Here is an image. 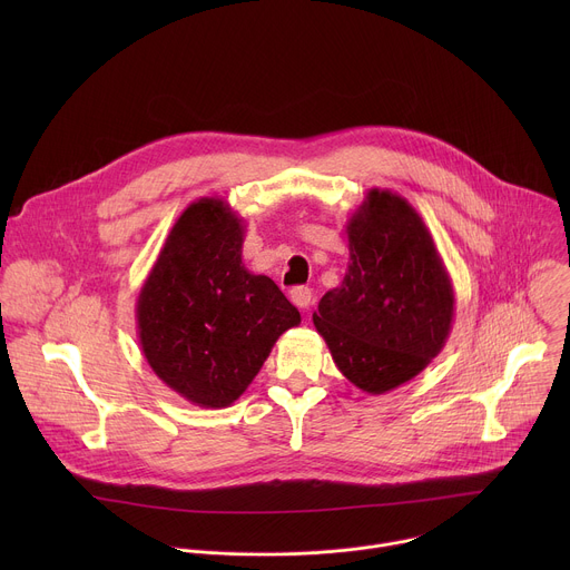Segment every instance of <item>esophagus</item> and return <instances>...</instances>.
Segmentation results:
<instances>
[{
    "instance_id": "1",
    "label": "esophagus",
    "mask_w": 570,
    "mask_h": 570,
    "mask_svg": "<svg viewBox=\"0 0 570 570\" xmlns=\"http://www.w3.org/2000/svg\"><path fill=\"white\" fill-rule=\"evenodd\" d=\"M291 302L297 306V308H311V304H313V293H311V288L308 286H295L293 291H291Z\"/></svg>"
}]
</instances>
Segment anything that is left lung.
<instances>
[{
  "label": "left lung",
  "instance_id": "1",
  "mask_svg": "<svg viewBox=\"0 0 570 570\" xmlns=\"http://www.w3.org/2000/svg\"><path fill=\"white\" fill-rule=\"evenodd\" d=\"M345 232V279L322 295L313 324L347 381L385 394L442 352L455 293L429 227L399 194L370 189Z\"/></svg>",
  "mask_w": 570,
  "mask_h": 570
}]
</instances>
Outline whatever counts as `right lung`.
<instances>
[{
    "label": "right lung",
    "mask_w": 570,
    "mask_h": 570,
    "mask_svg": "<svg viewBox=\"0 0 570 570\" xmlns=\"http://www.w3.org/2000/svg\"><path fill=\"white\" fill-rule=\"evenodd\" d=\"M243 218L198 198L171 227L137 295V338L161 383L200 409H227L299 311L243 266Z\"/></svg>",
    "instance_id": "obj_1"
}]
</instances>
